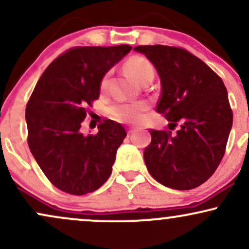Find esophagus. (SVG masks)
Here are the masks:
<instances>
[{
    "mask_svg": "<svg viewBox=\"0 0 249 249\" xmlns=\"http://www.w3.org/2000/svg\"><path fill=\"white\" fill-rule=\"evenodd\" d=\"M134 132H136V128H127V133L130 134V136L132 133H134Z\"/></svg>",
    "mask_w": 249,
    "mask_h": 249,
    "instance_id": "obj_1",
    "label": "esophagus"
}]
</instances>
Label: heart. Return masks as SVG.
<instances>
[{
	"label": "heart",
	"mask_w": 249,
	"mask_h": 249,
	"mask_svg": "<svg viewBox=\"0 0 249 249\" xmlns=\"http://www.w3.org/2000/svg\"><path fill=\"white\" fill-rule=\"evenodd\" d=\"M128 72L132 75L139 83H142L147 77L154 76V68L152 63L142 56H132L126 61L125 64ZM108 76L105 73L101 81V89L105 90L107 88ZM148 104L146 102H131V103H117L108 108V113L116 121L127 123V124H139L145 119L148 111Z\"/></svg>",
	"instance_id": "b5f03b06"
}]
</instances>
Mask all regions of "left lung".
<instances>
[{
  "label": "left lung",
  "instance_id": "8db88e82",
  "mask_svg": "<svg viewBox=\"0 0 249 249\" xmlns=\"http://www.w3.org/2000/svg\"><path fill=\"white\" fill-rule=\"evenodd\" d=\"M134 50L153 63L160 77L157 112L170 130H150L144 160L151 176L164 186L192 190L218 168L233 124V111L222 79L184 48L138 45Z\"/></svg>",
  "mask_w": 249,
  "mask_h": 249
}]
</instances>
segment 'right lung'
Here are the masks:
<instances>
[{
	"label": "right lung",
	"mask_w": 249,
	"mask_h": 249,
	"mask_svg": "<svg viewBox=\"0 0 249 249\" xmlns=\"http://www.w3.org/2000/svg\"><path fill=\"white\" fill-rule=\"evenodd\" d=\"M131 49L127 44L71 48L50 63L31 93L25 107L28 145L45 177L63 192H93L112 172L124 127L105 119L97 134L85 137L79 130L99 98L103 76Z\"/></svg>",
	"instance_id": "right-lung-1"
}]
</instances>
